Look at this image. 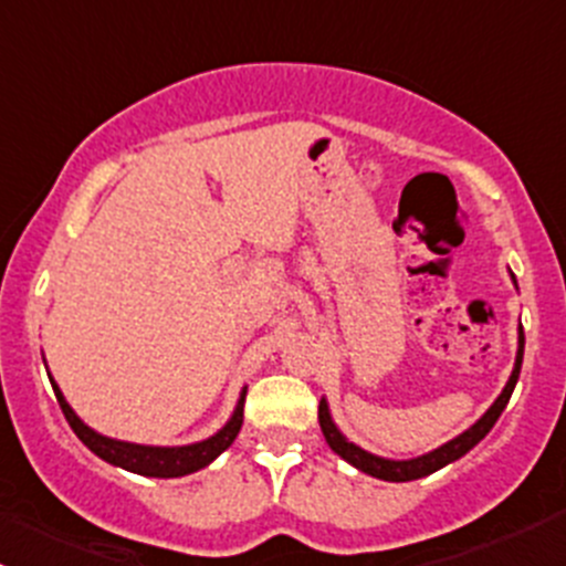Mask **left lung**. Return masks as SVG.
Returning <instances> with one entry per match:
<instances>
[{
	"mask_svg": "<svg viewBox=\"0 0 566 566\" xmlns=\"http://www.w3.org/2000/svg\"><path fill=\"white\" fill-rule=\"evenodd\" d=\"M512 282H515V273H512ZM515 287H517V282H515ZM523 347H526V336H523V328H517L515 367H512V375H510V380H506L504 391L495 397V402L490 405L488 410H484V416L476 421V424H471L465 432H460L458 438H452V441L443 443V447L432 449V452L419 454V458H410V460H389V458H378V454H373V452H367V449L356 447V443L347 441V438L339 432V427L334 424V419H331L328 402H325V397H323V399H319L317 419H319V430H323V436H325V443H328V447L334 449V452L339 454L342 460L350 462L353 468H358V471L369 473V476H375V479H384V482H413V479L430 476V473H436L438 468L449 465V462L460 460L462 454L471 452V449L476 447V443L482 441V438L488 436L490 430H493V424L499 421L501 410L506 408L512 391H515L517 378H521Z\"/></svg>",
	"mask_w": 566,
	"mask_h": 566,
	"instance_id": "obj_1",
	"label": "left lung"
}]
</instances>
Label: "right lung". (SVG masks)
Masks as SVG:
<instances>
[{
    "label": "right lung",
    "mask_w": 566,
    "mask_h": 566,
    "mask_svg": "<svg viewBox=\"0 0 566 566\" xmlns=\"http://www.w3.org/2000/svg\"><path fill=\"white\" fill-rule=\"evenodd\" d=\"M51 389L56 394V402H60L62 413H65L67 424L73 427V432L78 436V441L90 449L93 454H98L101 460L112 462V465L125 468L130 473H142V476H156V479H175V476H188V473L199 471V468L210 465L219 458L224 449L232 447V441L238 438L243 424V402H247V386H243L241 399H238L235 410L227 419V424L219 432H213L210 438L197 443H188V447H145V443H130V441H117V438H108L95 432L93 427L84 424L76 416V410L67 405L65 394L60 391V386L54 384V378L49 375Z\"/></svg>",
    "instance_id": "right-lung-1"
}]
</instances>
